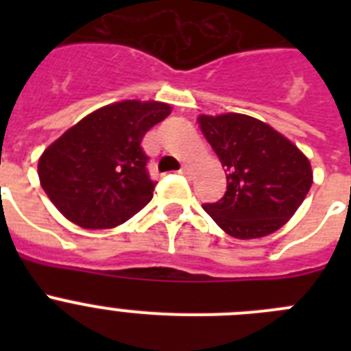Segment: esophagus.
Segmentation results:
<instances>
[{
    "label": "esophagus",
    "instance_id": "obj_1",
    "mask_svg": "<svg viewBox=\"0 0 351 351\" xmlns=\"http://www.w3.org/2000/svg\"><path fill=\"white\" fill-rule=\"evenodd\" d=\"M181 173H184V176H191V165L184 163V165L181 167Z\"/></svg>",
    "mask_w": 351,
    "mask_h": 351
}]
</instances>
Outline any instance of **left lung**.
<instances>
[{
	"mask_svg": "<svg viewBox=\"0 0 351 351\" xmlns=\"http://www.w3.org/2000/svg\"><path fill=\"white\" fill-rule=\"evenodd\" d=\"M200 128L226 172V191L204 204L237 239L265 237L295 214L313 184L309 160L281 133L244 114L200 116Z\"/></svg>",
	"mask_w": 351,
	"mask_h": 351,
	"instance_id": "1",
	"label": "left lung"
}]
</instances>
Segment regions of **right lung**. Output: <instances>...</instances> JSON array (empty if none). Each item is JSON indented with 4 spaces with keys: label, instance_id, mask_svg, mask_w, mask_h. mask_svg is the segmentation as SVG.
I'll use <instances>...</instances> for the list:
<instances>
[{
    "label": "right lung",
    "instance_id": "obj_1",
    "mask_svg": "<svg viewBox=\"0 0 351 351\" xmlns=\"http://www.w3.org/2000/svg\"><path fill=\"white\" fill-rule=\"evenodd\" d=\"M170 105L126 100L98 108L49 145L38 161L43 191L82 228H114L144 209L156 182L149 178L145 133Z\"/></svg>",
    "mask_w": 351,
    "mask_h": 351
}]
</instances>
